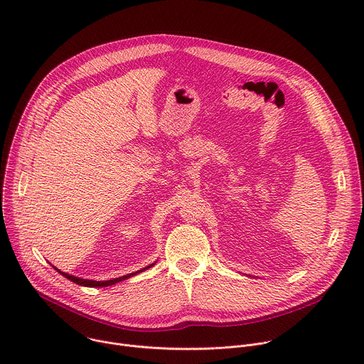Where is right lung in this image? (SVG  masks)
<instances>
[{"label": "right lung", "instance_id": "add662e5", "mask_svg": "<svg viewBox=\"0 0 364 364\" xmlns=\"http://www.w3.org/2000/svg\"><path fill=\"white\" fill-rule=\"evenodd\" d=\"M155 264H151V265H148V267H145V268H142V269H139V271H136V272H134V274H128V275H124V277H119V278H114V279H109V281H93V279H82V278H77V277H75V275H69V274H66V272H63V271H60V269H58L56 267H53L60 275H63L65 278H68L69 281H72V282H75V284H77V285H82V287H90V288H102V287H111V285H114V284H117V282H121V281H125V279H128V278H131V277H134V275H136V274H141V272H144V271H146V269H149L151 267H154Z\"/></svg>", "mask_w": 364, "mask_h": 364}]
</instances>
